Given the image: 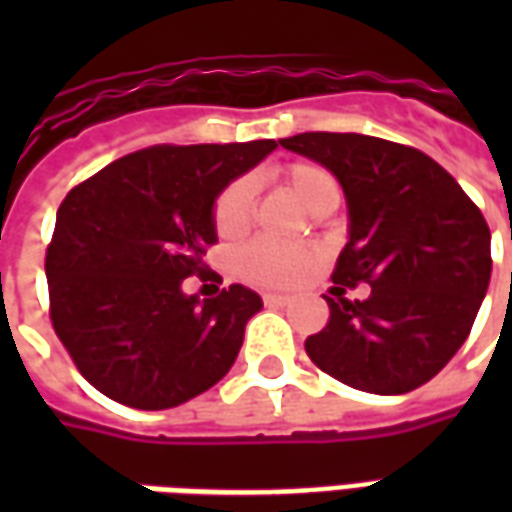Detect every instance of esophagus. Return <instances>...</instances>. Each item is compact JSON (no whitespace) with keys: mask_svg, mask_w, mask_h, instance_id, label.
Wrapping results in <instances>:
<instances>
[{"mask_svg":"<svg viewBox=\"0 0 512 512\" xmlns=\"http://www.w3.org/2000/svg\"><path fill=\"white\" fill-rule=\"evenodd\" d=\"M263 301H266L268 307H285V304L290 301V296H282V293H266Z\"/></svg>","mask_w":512,"mask_h":512,"instance_id":"obj_1","label":"esophagus"}]
</instances>
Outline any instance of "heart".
I'll return each mask as SVG.
<instances>
[{"instance_id":"obj_1","label":"heart","mask_w":512,"mask_h":512,"mask_svg":"<svg viewBox=\"0 0 512 512\" xmlns=\"http://www.w3.org/2000/svg\"><path fill=\"white\" fill-rule=\"evenodd\" d=\"M282 183L285 189L299 200L301 208L310 213H318L326 205H337L340 202V186L329 169L321 164H290L282 172ZM252 205H255V186L252 180H235L222 191V197L216 200L213 208V224L216 233L222 238H235L241 235L252 222ZM312 266V252L301 249V246H279L271 241H255V244L244 246L235 255V274L246 282L255 285H293L299 282Z\"/></svg>"}]
</instances>
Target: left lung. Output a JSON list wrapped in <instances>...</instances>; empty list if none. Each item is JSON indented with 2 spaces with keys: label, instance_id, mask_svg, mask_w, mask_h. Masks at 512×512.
I'll list each match as a JSON object with an SVG mask.
<instances>
[{
  "label": "left lung",
  "instance_id": "left-lung-1",
  "mask_svg": "<svg viewBox=\"0 0 512 512\" xmlns=\"http://www.w3.org/2000/svg\"><path fill=\"white\" fill-rule=\"evenodd\" d=\"M343 186L348 244L334 268L329 323L307 337L323 373L403 395L439 373L472 332L491 282V230L450 172L378 136L310 131L279 139ZM371 285L367 300L344 288Z\"/></svg>",
  "mask_w": 512,
  "mask_h": 512
}]
</instances>
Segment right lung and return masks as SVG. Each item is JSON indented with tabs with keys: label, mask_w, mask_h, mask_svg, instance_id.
<instances>
[{
	"label": "right lung",
	"mask_w": 512,
	"mask_h": 512,
	"mask_svg": "<svg viewBox=\"0 0 512 512\" xmlns=\"http://www.w3.org/2000/svg\"><path fill=\"white\" fill-rule=\"evenodd\" d=\"M271 150L274 139L145 147L68 191L46 252L51 323L98 392L161 411L227 376L263 299L244 285L200 299L183 279L208 268L219 194Z\"/></svg>",
	"instance_id": "obj_1"
}]
</instances>
